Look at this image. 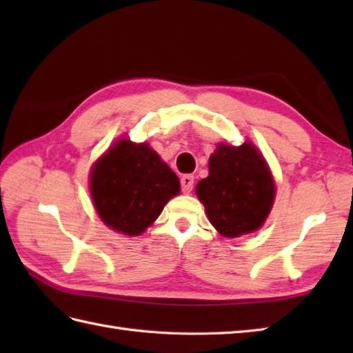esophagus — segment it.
<instances>
[{
	"instance_id": "esophagus-1",
	"label": "esophagus",
	"mask_w": 353,
	"mask_h": 353,
	"mask_svg": "<svg viewBox=\"0 0 353 353\" xmlns=\"http://www.w3.org/2000/svg\"><path fill=\"white\" fill-rule=\"evenodd\" d=\"M181 185H182V192L183 194H190L192 191V186H194V176H191V174L182 176Z\"/></svg>"
}]
</instances>
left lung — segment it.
<instances>
[{
  "instance_id": "left-lung-1",
  "label": "left lung",
  "mask_w": 353,
  "mask_h": 353,
  "mask_svg": "<svg viewBox=\"0 0 353 353\" xmlns=\"http://www.w3.org/2000/svg\"><path fill=\"white\" fill-rule=\"evenodd\" d=\"M212 226L226 238L258 230L272 211L274 181L252 142L219 144L209 157V176L196 186Z\"/></svg>"
}]
</instances>
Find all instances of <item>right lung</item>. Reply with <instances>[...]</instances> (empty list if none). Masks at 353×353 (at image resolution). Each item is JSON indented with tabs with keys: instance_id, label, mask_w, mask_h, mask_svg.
<instances>
[{
	"instance_id": "1",
	"label": "right lung",
	"mask_w": 353,
	"mask_h": 353,
	"mask_svg": "<svg viewBox=\"0 0 353 353\" xmlns=\"http://www.w3.org/2000/svg\"><path fill=\"white\" fill-rule=\"evenodd\" d=\"M91 196L103 223L119 234L144 232L181 192L176 172L147 142H115L91 170Z\"/></svg>"
}]
</instances>
